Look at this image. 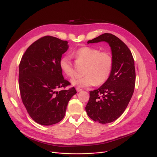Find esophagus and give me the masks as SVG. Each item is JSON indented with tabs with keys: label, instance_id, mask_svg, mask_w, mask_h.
<instances>
[{
	"label": "esophagus",
	"instance_id": "esophagus-1",
	"mask_svg": "<svg viewBox=\"0 0 157 157\" xmlns=\"http://www.w3.org/2000/svg\"><path fill=\"white\" fill-rule=\"evenodd\" d=\"M82 90H82V89L80 88H79V87H77V88H76V91H77L78 92H81V91H82Z\"/></svg>",
	"mask_w": 157,
	"mask_h": 157
}]
</instances>
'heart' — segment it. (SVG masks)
I'll return each instance as SVG.
<instances>
[{"label":"heart","mask_w":157,"mask_h":157,"mask_svg":"<svg viewBox=\"0 0 157 157\" xmlns=\"http://www.w3.org/2000/svg\"><path fill=\"white\" fill-rule=\"evenodd\" d=\"M76 60L85 63L83 74L81 78H75L71 80L72 85L84 88L100 85L108 80L111 75L114 59L109 52H101L98 48L91 46L81 47L73 53ZM59 66L62 71L67 77L74 75V67L71 57L66 54L62 56L59 61Z\"/></svg>","instance_id":"obj_1"}]
</instances>
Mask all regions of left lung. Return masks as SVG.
Instances as JSON below:
<instances>
[{"instance_id":"obj_1","label":"left lung","mask_w":157,"mask_h":157,"mask_svg":"<svg viewBox=\"0 0 157 157\" xmlns=\"http://www.w3.org/2000/svg\"><path fill=\"white\" fill-rule=\"evenodd\" d=\"M101 41L111 47L113 67L109 79L100 88L90 92L85 109L90 118L105 124L118 119L127 108L134 91L136 71L133 56L121 40L105 33L88 40V44Z\"/></svg>"}]
</instances>
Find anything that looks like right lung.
Masks as SVG:
<instances>
[{
  "instance_id": "1",
  "label": "right lung",
  "mask_w": 157,
  "mask_h": 157,
  "mask_svg": "<svg viewBox=\"0 0 157 157\" xmlns=\"http://www.w3.org/2000/svg\"><path fill=\"white\" fill-rule=\"evenodd\" d=\"M67 40L46 36L32 43L23 54L19 65V88L22 102L36 122L52 125L64 117L74 87L63 78L59 61L67 50Z\"/></svg>"
}]
</instances>
